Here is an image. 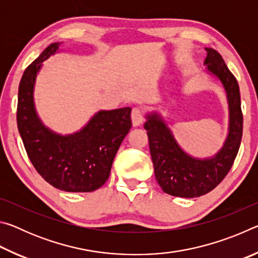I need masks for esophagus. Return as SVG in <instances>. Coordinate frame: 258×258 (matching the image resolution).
Masks as SVG:
<instances>
[{"mask_svg": "<svg viewBox=\"0 0 258 258\" xmlns=\"http://www.w3.org/2000/svg\"><path fill=\"white\" fill-rule=\"evenodd\" d=\"M131 118H132V124L134 127L140 126L143 123V113L142 110L138 107L132 109V113H131Z\"/></svg>", "mask_w": 258, "mask_h": 258, "instance_id": "34e87169", "label": "esophagus"}]
</instances>
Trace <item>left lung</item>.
Wrapping results in <instances>:
<instances>
[{
	"instance_id": "1",
	"label": "left lung",
	"mask_w": 258,
	"mask_h": 258,
	"mask_svg": "<svg viewBox=\"0 0 258 258\" xmlns=\"http://www.w3.org/2000/svg\"><path fill=\"white\" fill-rule=\"evenodd\" d=\"M204 64L223 85L229 104V132L221 150L209 158H196L182 149L159 113H148L145 128L149 138L155 176L161 189L174 197L196 198L216 187L232 167L242 138V112L238 82L216 50L206 47Z\"/></svg>"
}]
</instances>
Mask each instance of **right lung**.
<instances>
[{
    "label": "right lung",
    "instance_id": "right-lung-1",
    "mask_svg": "<svg viewBox=\"0 0 258 258\" xmlns=\"http://www.w3.org/2000/svg\"><path fill=\"white\" fill-rule=\"evenodd\" d=\"M61 44L52 43L26 68L19 84L17 124L28 158L47 183L67 192H91L108 180L117 150L132 127V109L100 110L74 134L61 135L46 127L35 109V81L43 61Z\"/></svg>",
    "mask_w": 258,
    "mask_h": 258
}]
</instances>
